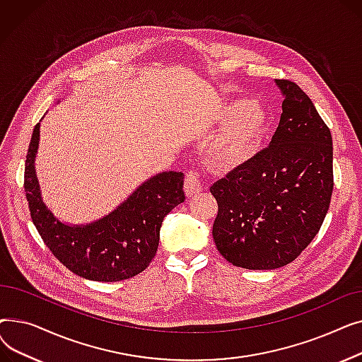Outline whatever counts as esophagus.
<instances>
[{"mask_svg": "<svg viewBox=\"0 0 362 362\" xmlns=\"http://www.w3.org/2000/svg\"><path fill=\"white\" fill-rule=\"evenodd\" d=\"M204 189L202 182H201V176L198 171L195 170H189L185 177V194L187 197H192L198 192H201Z\"/></svg>", "mask_w": 362, "mask_h": 362, "instance_id": "1", "label": "esophagus"}]
</instances>
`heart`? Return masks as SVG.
I'll return each mask as SVG.
<instances>
[{"label":"heart","mask_w":362,"mask_h":362,"mask_svg":"<svg viewBox=\"0 0 362 362\" xmlns=\"http://www.w3.org/2000/svg\"><path fill=\"white\" fill-rule=\"evenodd\" d=\"M217 120L230 122L208 151L211 163L223 170H233L252 160L262 146L270 124L261 105H252L245 100L226 103L217 114Z\"/></svg>","instance_id":"b5f03b06"}]
</instances>
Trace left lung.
I'll return each mask as SVG.
<instances>
[{"instance_id": "obj_1", "label": "left lung", "mask_w": 362, "mask_h": 362, "mask_svg": "<svg viewBox=\"0 0 362 362\" xmlns=\"http://www.w3.org/2000/svg\"><path fill=\"white\" fill-rule=\"evenodd\" d=\"M276 83L284 101L270 146L210 189L218 204L217 250L248 270L298 258L325 221L334 185L330 129L295 82Z\"/></svg>"}]
</instances>
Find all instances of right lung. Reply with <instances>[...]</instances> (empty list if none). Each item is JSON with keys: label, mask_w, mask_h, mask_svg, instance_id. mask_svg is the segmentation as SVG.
I'll return each instance as SVG.
<instances>
[{"label": "right lung", "mask_w": 362, "mask_h": 362, "mask_svg": "<svg viewBox=\"0 0 362 362\" xmlns=\"http://www.w3.org/2000/svg\"><path fill=\"white\" fill-rule=\"evenodd\" d=\"M37 144L40 123L26 156L25 192L32 221L54 257L74 274L95 281H120L142 273L156 257L164 217L185 201L183 173L164 171L104 218L67 226L42 202L33 165Z\"/></svg>", "instance_id": "1"}]
</instances>
